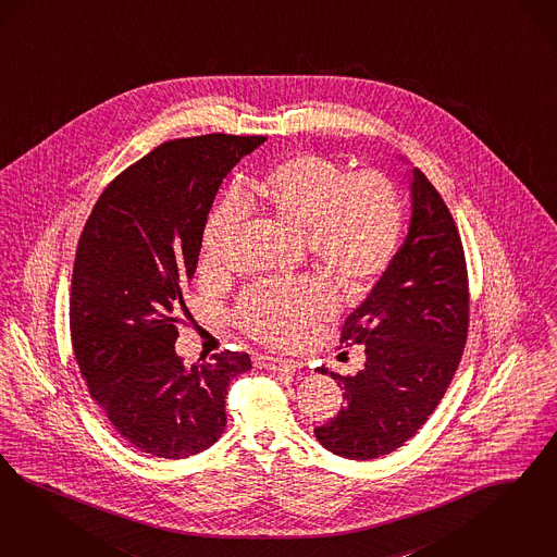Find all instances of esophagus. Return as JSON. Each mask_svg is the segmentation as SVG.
Wrapping results in <instances>:
<instances>
[{
  "label": "esophagus",
  "mask_w": 557,
  "mask_h": 557,
  "mask_svg": "<svg viewBox=\"0 0 557 557\" xmlns=\"http://www.w3.org/2000/svg\"><path fill=\"white\" fill-rule=\"evenodd\" d=\"M253 366L260 370L270 371H297L304 368V363L293 361V359H283V357H272V355H256Z\"/></svg>",
  "instance_id": "1"
}]
</instances>
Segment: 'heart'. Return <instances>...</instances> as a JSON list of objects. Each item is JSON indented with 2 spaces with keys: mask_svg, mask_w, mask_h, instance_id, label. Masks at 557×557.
Here are the masks:
<instances>
[{
  "mask_svg": "<svg viewBox=\"0 0 557 557\" xmlns=\"http://www.w3.org/2000/svg\"><path fill=\"white\" fill-rule=\"evenodd\" d=\"M242 199L301 228L309 253L349 287L384 272L403 233V205L386 175L347 171L332 157L301 152L249 182L242 198L231 194L212 210L202 237L205 267L223 262L231 235L244 219ZM334 309L336 293L329 278L306 274L248 288L237 304V320L258 341L295 345Z\"/></svg>",
  "mask_w": 557,
  "mask_h": 557,
  "instance_id": "1",
  "label": "heart"
}]
</instances>
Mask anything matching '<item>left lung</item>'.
<instances>
[{
    "instance_id": "1",
    "label": "left lung",
    "mask_w": 557,
    "mask_h": 557,
    "mask_svg": "<svg viewBox=\"0 0 557 557\" xmlns=\"http://www.w3.org/2000/svg\"><path fill=\"white\" fill-rule=\"evenodd\" d=\"M411 173L407 239L341 332L345 347L363 345V370L330 371L345 391V407L313 430L326 450L350 460L391 454L421 430L450 386L467 343L462 242L432 182L417 166Z\"/></svg>"
}]
</instances>
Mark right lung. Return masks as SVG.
Masks as SVG:
<instances>
[{
	"label": "right lung",
	"mask_w": 557,
	"mask_h": 557,
	"mask_svg": "<svg viewBox=\"0 0 557 557\" xmlns=\"http://www.w3.org/2000/svg\"><path fill=\"white\" fill-rule=\"evenodd\" d=\"M264 136L169 140L104 187L84 225L70 332L90 396L140 453L187 458L225 432V396L251 370L225 350L184 366L175 352L182 288L194 276L208 212L228 171Z\"/></svg>",
	"instance_id": "1"
}]
</instances>
